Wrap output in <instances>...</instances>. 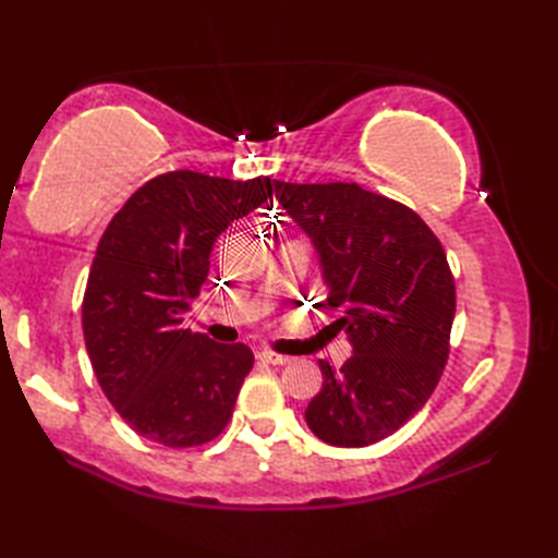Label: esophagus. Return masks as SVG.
Wrapping results in <instances>:
<instances>
[{
  "label": "esophagus",
  "instance_id": "obj_1",
  "mask_svg": "<svg viewBox=\"0 0 558 558\" xmlns=\"http://www.w3.org/2000/svg\"><path fill=\"white\" fill-rule=\"evenodd\" d=\"M258 360L266 362V364H276V366H282V364H290L292 357H288V354H278L272 350H260L258 352Z\"/></svg>",
  "mask_w": 558,
  "mask_h": 558
}]
</instances>
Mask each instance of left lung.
<instances>
[{"label": "left lung", "mask_w": 558, "mask_h": 558, "mask_svg": "<svg viewBox=\"0 0 558 558\" xmlns=\"http://www.w3.org/2000/svg\"><path fill=\"white\" fill-rule=\"evenodd\" d=\"M276 198L322 256L328 306L342 310L354 354L324 386L304 420L322 441L372 446L432 398L450 352L456 280L438 236L400 201L348 182L276 180Z\"/></svg>", "instance_id": "1"}]
</instances>
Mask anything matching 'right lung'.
Segmentation results:
<instances>
[{"label": "right lung", "instance_id": "right-lung-1", "mask_svg": "<svg viewBox=\"0 0 558 558\" xmlns=\"http://www.w3.org/2000/svg\"><path fill=\"white\" fill-rule=\"evenodd\" d=\"M270 194L268 177L165 172L132 194L100 236L81 304L83 338L102 393L150 441L208 444L232 417L254 354L194 333L184 316L218 234Z\"/></svg>", "mask_w": 558, "mask_h": 558}]
</instances>
